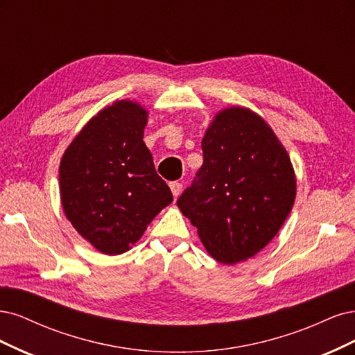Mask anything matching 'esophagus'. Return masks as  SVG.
Wrapping results in <instances>:
<instances>
[{"mask_svg": "<svg viewBox=\"0 0 355 355\" xmlns=\"http://www.w3.org/2000/svg\"><path fill=\"white\" fill-rule=\"evenodd\" d=\"M169 189H171V191H173L174 198H177L178 194H180V191H181V189H182V184H181V182H178V181H173V182H169Z\"/></svg>", "mask_w": 355, "mask_h": 355, "instance_id": "obj_1", "label": "esophagus"}]
</instances>
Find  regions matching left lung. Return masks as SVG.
<instances>
[{
  "label": "left lung",
  "mask_w": 355,
  "mask_h": 355,
  "mask_svg": "<svg viewBox=\"0 0 355 355\" xmlns=\"http://www.w3.org/2000/svg\"><path fill=\"white\" fill-rule=\"evenodd\" d=\"M203 165L177 205L221 264L266 248L292 211L296 180L270 125L252 110L216 113L202 140Z\"/></svg>",
  "instance_id": "8db88e82"
}]
</instances>
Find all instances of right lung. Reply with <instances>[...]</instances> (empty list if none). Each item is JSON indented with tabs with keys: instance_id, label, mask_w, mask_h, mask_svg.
<instances>
[{
	"instance_id": "right-lung-1",
	"label": "right lung",
	"mask_w": 355,
	"mask_h": 355,
	"mask_svg": "<svg viewBox=\"0 0 355 355\" xmlns=\"http://www.w3.org/2000/svg\"><path fill=\"white\" fill-rule=\"evenodd\" d=\"M147 110L130 100L100 110L66 148L59 180L75 230L106 255L127 252L173 202L143 141Z\"/></svg>"
}]
</instances>
